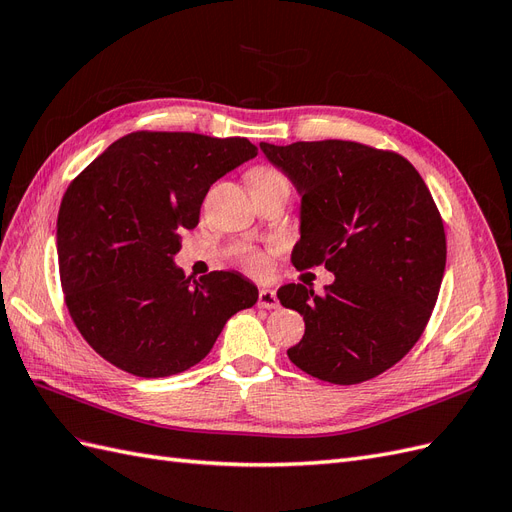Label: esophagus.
<instances>
[{"mask_svg": "<svg viewBox=\"0 0 512 512\" xmlns=\"http://www.w3.org/2000/svg\"><path fill=\"white\" fill-rule=\"evenodd\" d=\"M277 305H280V301H277V294L269 288H262L258 292V307L262 309H275Z\"/></svg>", "mask_w": 512, "mask_h": 512, "instance_id": "esophagus-1", "label": "esophagus"}]
</instances>
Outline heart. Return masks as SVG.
<instances>
[{"mask_svg":"<svg viewBox=\"0 0 512 512\" xmlns=\"http://www.w3.org/2000/svg\"><path fill=\"white\" fill-rule=\"evenodd\" d=\"M250 179H252V185L286 181L280 173H277V170L267 168V166H258V168H254V170H252V175H250ZM245 265H247V269H250L252 273L262 275V273L267 271V256H265V254H260V252H252L250 256L245 258Z\"/></svg>","mask_w":512,"mask_h":512,"instance_id":"obj_1","label":"heart"}]
</instances>
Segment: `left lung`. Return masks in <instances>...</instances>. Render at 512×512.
I'll return each instance as SVG.
<instances>
[{"instance_id":"8db88e82","label":"left lung","mask_w":512,"mask_h":512,"mask_svg":"<svg viewBox=\"0 0 512 512\" xmlns=\"http://www.w3.org/2000/svg\"><path fill=\"white\" fill-rule=\"evenodd\" d=\"M260 149L301 194L292 265L335 275L324 294L305 284L277 290L305 320L288 359L331 384L380 376L418 342L438 301L446 235L429 188L399 153L361 143Z\"/></svg>"}]
</instances>
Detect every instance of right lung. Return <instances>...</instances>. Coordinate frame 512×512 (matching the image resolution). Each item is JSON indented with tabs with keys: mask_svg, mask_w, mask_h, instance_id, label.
<instances>
[{
	"mask_svg": "<svg viewBox=\"0 0 512 512\" xmlns=\"http://www.w3.org/2000/svg\"><path fill=\"white\" fill-rule=\"evenodd\" d=\"M247 138L132 132L61 198L57 256L68 312L102 359L166 378L209 354L230 316L258 301L237 271L185 275L175 265L211 185L256 158Z\"/></svg>",
	"mask_w": 512,
	"mask_h": 512,
	"instance_id": "obj_1",
	"label": "right lung"
}]
</instances>
